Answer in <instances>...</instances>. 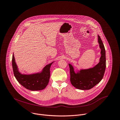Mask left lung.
<instances>
[{"mask_svg": "<svg viewBox=\"0 0 120 120\" xmlns=\"http://www.w3.org/2000/svg\"><path fill=\"white\" fill-rule=\"evenodd\" d=\"M98 42L101 49V56L100 62L93 68L81 70L75 73L72 66L69 64L70 72V81L73 86L82 90H90L98 84L103 78L105 67V50L104 44L99 35Z\"/></svg>", "mask_w": 120, "mask_h": 120, "instance_id": "obj_1", "label": "left lung"}]
</instances>
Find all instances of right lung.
Segmentation results:
<instances>
[{
    "mask_svg": "<svg viewBox=\"0 0 120 120\" xmlns=\"http://www.w3.org/2000/svg\"><path fill=\"white\" fill-rule=\"evenodd\" d=\"M53 63L47 65L41 73L24 75L18 71L14 54L12 57L13 70L17 81L24 88L32 91L42 90L47 87L50 78V68Z\"/></svg>",
    "mask_w": 120,
    "mask_h": 120,
    "instance_id": "add662e5",
    "label": "right lung"
}]
</instances>
